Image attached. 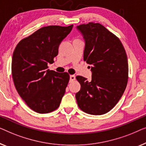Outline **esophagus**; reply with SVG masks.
I'll return each instance as SVG.
<instances>
[{
    "instance_id": "34e87169",
    "label": "esophagus",
    "mask_w": 146,
    "mask_h": 146,
    "mask_svg": "<svg viewBox=\"0 0 146 146\" xmlns=\"http://www.w3.org/2000/svg\"><path fill=\"white\" fill-rule=\"evenodd\" d=\"M74 80H75V75H70V82L74 81Z\"/></svg>"
}]
</instances>
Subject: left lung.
I'll return each instance as SVG.
<instances>
[{
  "instance_id": "left-lung-1",
  "label": "left lung",
  "mask_w": 146,
  "mask_h": 146,
  "mask_svg": "<svg viewBox=\"0 0 146 146\" xmlns=\"http://www.w3.org/2000/svg\"><path fill=\"white\" fill-rule=\"evenodd\" d=\"M85 41L84 60L91 65L92 80L76 79L81 89L76 93L78 106L92 115L107 113L122 97L128 79V58L118 37L99 23L77 26Z\"/></svg>"
}]
</instances>
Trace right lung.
<instances>
[{"mask_svg": "<svg viewBox=\"0 0 146 146\" xmlns=\"http://www.w3.org/2000/svg\"><path fill=\"white\" fill-rule=\"evenodd\" d=\"M66 27L48 26L22 39L14 51L12 75L18 94L34 111L49 113L59 106L69 75L48 69L58 54L59 44L71 32Z\"/></svg>", "mask_w": 146, "mask_h": 146, "instance_id": "add662e5", "label": "right lung"}]
</instances>
